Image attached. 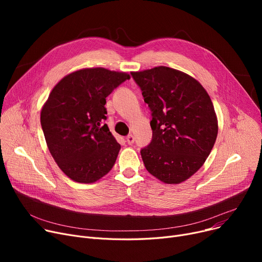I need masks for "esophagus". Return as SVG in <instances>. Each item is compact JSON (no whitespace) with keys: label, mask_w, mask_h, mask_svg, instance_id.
<instances>
[{"label":"esophagus","mask_w":262,"mask_h":262,"mask_svg":"<svg viewBox=\"0 0 262 262\" xmlns=\"http://www.w3.org/2000/svg\"><path fill=\"white\" fill-rule=\"evenodd\" d=\"M134 141H135V138H134L133 135H128V136L126 137V142H127L128 144H133Z\"/></svg>","instance_id":"obj_1"}]
</instances>
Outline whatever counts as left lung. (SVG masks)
<instances>
[{
  "instance_id": "obj_1",
  "label": "left lung",
  "mask_w": 262,
  "mask_h": 262,
  "mask_svg": "<svg viewBox=\"0 0 262 262\" xmlns=\"http://www.w3.org/2000/svg\"><path fill=\"white\" fill-rule=\"evenodd\" d=\"M130 74L152 113V141L140 152L145 169L164 184H181L214 145L217 119L210 96L195 78L169 67Z\"/></svg>"
}]
</instances>
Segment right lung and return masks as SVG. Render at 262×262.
Listing matches in <instances>:
<instances>
[{"label":"right lung","mask_w":262,"mask_h":262,"mask_svg":"<svg viewBox=\"0 0 262 262\" xmlns=\"http://www.w3.org/2000/svg\"><path fill=\"white\" fill-rule=\"evenodd\" d=\"M125 72L86 68L60 79L41 109L47 145L72 181L91 184L113 169L121 145L109 132L106 98L129 79Z\"/></svg>","instance_id":"1"}]
</instances>
